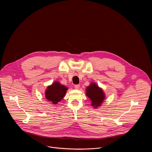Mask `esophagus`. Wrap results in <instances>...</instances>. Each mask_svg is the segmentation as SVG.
Wrapping results in <instances>:
<instances>
[{"label":"esophagus","instance_id":"34e87169","mask_svg":"<svg viewBox=\"0 0 152 152\" xmlns=\"http://www.w3.org/2000/svg\"><path fill=\"white\" fill-rule=\"evenodd\" d=\"M75 89H79L80 88V84H77V85H75Z\"/></svg>","mask_w":152,"mask_h":152}]
</instances>
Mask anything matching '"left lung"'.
<instances>
[{"label":"left lung","mask_w":152,"mask_h":152,"mask_svg":"<svg viewBox=\"0 0 152 152\" xmlns=\"http://www.w3.org/2000/svg\"><path fill=\"white\" fill-rule=\"evenodd\" d=\"M86 94L92 101V106H94L95 108L101 106L105 99V95L102 89L94 83H92L87 87Z\"/></svg>","instance_id":"1"}]
</instances>
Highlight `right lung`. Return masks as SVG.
Returning <instances> with one entry per match:
<instances>
[{"instance_id": "1", "label": "right lung", "mask_w": 152, "mask_h": 152, "mask_svg": "<svg viewBox=\"0 0 152 152\" xmlns=\"http://www.w3.org/2000/svg\"><path fill=\"white\" fill-rule=\"evenodd\" d=\"M67 89L68 88L58 82H54L51 86L47 87L45 93V98L56 105L64 98Z\"/></svg>"}]
</instances>
